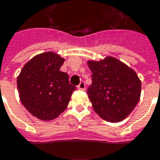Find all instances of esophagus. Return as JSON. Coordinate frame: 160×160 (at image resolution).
<instances>
[{
  "mask_svg": "<svg viewBox=\"0 0 160 160\" xmlns=\"http://www.w3.org/2000/svg\"><path fill=\"white\" fill-rule=\"evenodd\" d=\"M78 89L80 90V91H84L85 89H86V86H85V83H84V81H81L80 84L78 85Z\"/></svg>",
  "mask_w": 160,
  "mask_h": 160,
  "instance_id": "34e87169",
  "label": "esophagus"
}]
</instances>
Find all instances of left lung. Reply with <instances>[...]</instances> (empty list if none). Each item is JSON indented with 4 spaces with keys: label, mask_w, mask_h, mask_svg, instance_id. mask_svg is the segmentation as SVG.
I'll return each mask as SVG.
<instances>
[{
    "label": "left lung",
    "mask_w": 160,
    "mask_h": 160,
    "mask_svg": "<svg viewBox=\"0 0 160 160\" xmlns=\"http://www.w3.org/2000/svg\"><path fill=\"white\" fill-rule=\"evenodd\" d=\"M92 83L88 96L95 112L105 121L116 123L126 118L137 106L141 81L136 71L113 57L88 60Z\"/></svg>",
    "instance_id": "left-lung-1"
}]
</instances>
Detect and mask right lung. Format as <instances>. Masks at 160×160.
Here are the masks:
<instances>
[{"label": "right lung", "instance_id": "1", "mask_svg": "<svg viewBox=\"0 0 160 160\" xmlns=\"http://www.w3.org/2000/svg\"><path fill=\"white\" fill-rule=\"evenodd\" d=\"M65 58L55 52L35 56L22 67L17 89L22 105L35 117L51 121L62 113L76 87L68 75L60 71Z\"/></svg>", "mask_w": 160, "mask_h": 160}]
</instances>
